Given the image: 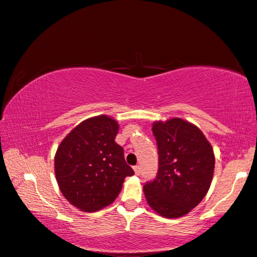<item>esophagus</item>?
<instances>
[{
  "mask_svg": "<svg viewBox=\"0 0 257 257\" xmlns=\"http://www.w3.org/2000/svg\"><path fill=\"white\" fill-rule=\"evenodd\" d=\"M133 171H135L137 176H139V175H141V166H139V165L133 166Z\"/></svg>",
  "mask_w": 257,
  "mask_h": 257,
  "instance_id": "obj_1",
  "label": "esophagus"
}]
</instances>
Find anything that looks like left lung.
Here are the masks:
<instances>
[{
    "label": "left lung",
    "mask_w": 257,
    "mask_h": 257,
    "mask_svg": "<svg viewBox=\"0 0 257 257\" xmlns=\"http://www.w3.org/2000/svg\"><path fill=\"white\" fill-rule=\"evenodd\" d=\"M158 175L144 185L149 205L165 218L189 214L208 194L215 169L212 146L197 126L181 118L152 124Z\"/></svg>",
    "instance_id": "1"
}]
</instances>
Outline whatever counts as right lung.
<instances>
[{"instance_id":"1","label":"right lung","mask_w":257,"mask_h":257,"mask_svg":"<svg viewBox=\"0 0 257 257\" xmlns=\"http://www.w3.org/2000/svg\"><path fill=\"white\" fill-rule=\"evenodd\" d=\"M119 124L106 114L76 125L60 143L54 157L56 182L63 197L80 211L94 212L112 204L127 176L124 150L115 143Z\"/></svg>"}]
</instances>
